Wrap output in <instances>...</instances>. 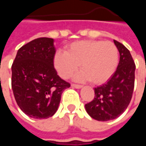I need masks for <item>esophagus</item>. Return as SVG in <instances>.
<instances>
[{
	"mask_svg": "<svg viewBox=\"0 0 146 146\" xmlns=\"http://www.w3.org/2000/svg\"><path fill=\"white\" fill-rule=\"evenodd\" d=\"M72 87L73 88H75L76 89H80L82 88V85H80V84H72Z\"/></svg>",
	"mask_w": 146,
	"mask_h": 146,
	"instance_id": "esophagus-1",
	"label": "esophagus"
}]
</instances>
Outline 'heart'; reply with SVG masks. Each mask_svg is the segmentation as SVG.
<instances>
[{
	"instance_id": "b5f03b06",
	"label": "heart",
	"mask_w": 146,
	"mask_h": 146,
	"mask_svg": "<svg viewBox=\"0 0 146 146\" xmlns=\"http://www.w3.org/2000/svg\"><path fill=\"white\" fill-rule=\"evenodd\" d=\"M119 62V52L111 41L86 40L67 45L66 51L55 53L54 65L62 78H68L80 66L81 71L74 76L76 80H89L95 84L106 82L115 73Z\"/></svg>"
}]
</instances>
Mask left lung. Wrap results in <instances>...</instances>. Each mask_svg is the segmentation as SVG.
Masks as SVG:
<instances>
[{"mask_svg":"<svg viewBox=\"0 0 146 146\" xmlns=\"http://www.w3.org/2000/svg\"><path fill=\"white\" fill-rule=\"evenodd\" d=\"M119 53L118 66L104 84L95 88V98L85 105L88 115L98 121L116 119L131 100L135 87V64L130 51L121 43L113 40Z\"/></svg>","mask_w":146,"mask_h":146,"instance_id":"left-lung-1","label":"left lung"}]
</instances>
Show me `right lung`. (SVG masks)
I'll list each match as a JSON object with an SVG mask.
<instances>
[{
	"label": "right lung",
	"instance_id": "right-lung-1",
	"mask_svg": "<svg viewBox=\"0 0 146 146\" xmlns=\"http://www.w3.org/2000/svg\"><path fill=\"white\" fill-rule=\"evenodd\" d=\"M54 40L40 37L18 50L11 66V88L21 110L34 119L56 113L61 96L70 84L54 68Z\"/></svg>",
	"mask_w": 146,
	"mask_h": 146
}]
</instances>
